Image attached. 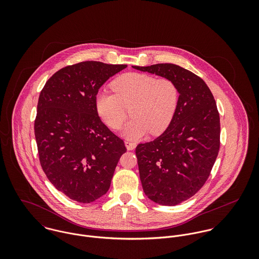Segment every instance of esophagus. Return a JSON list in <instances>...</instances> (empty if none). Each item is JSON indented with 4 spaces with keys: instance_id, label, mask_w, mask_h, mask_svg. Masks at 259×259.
Segmentation results:
<instances>
[{
    "instance_id": "obj_1",
    "label": "esophagus",
    "mask_w": 259,
    "mask_h": 259,
    "mask_svg": "<svg viewBox=\"0 0 259 259\" xmlns=\"http://www.w3.org/2000/svg\"><path fill=\"white\" fill-rule=\"evenodd\" d=\"M124 144H125V147L127 148V150H133V149H135L136 147H137L136 143H133L131 141H125Z\"/></svg>"
}]
</instances>
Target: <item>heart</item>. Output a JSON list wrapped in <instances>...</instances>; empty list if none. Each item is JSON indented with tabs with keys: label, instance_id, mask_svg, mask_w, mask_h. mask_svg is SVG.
<instances>
[{
	"label": "heart",
	"instance_id": "1",
	"mask_svg": "<svg viewBox=\"0 0 259 259\" xmlns=\"http://www.w3.org/2000/svg\"><path fill=\"white\" fill-rule=\"evenodd\" d=\"M111 89L102 90L96 96V110L102 120L111 130H119L131 109L132 119L123 135L138 140L148 132L162 133L170 123L180 102V90L168 77L127 73L116 77Z\"/></svg>",
	"mask_w": 259,
	"mask_h": 259
}]
</instances>
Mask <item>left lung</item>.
<instances>
[{"label": "left lung", "mask_w": 259, "mask_h": 259, "mask_svg": "<svg viewBox=\"0 0 259 259\" xmlns=\"http://www.w3.org/2000/svg\"><path fill=\"white\" fill-rule=\"evenodd\" d=\"M176 81L180 102L165 132L136 148L146 195L161 205H177L207 181L221 146L215 100L204 80L174 64L133 67Z\"/></svg>", "instance_id": "left-lung-1"}]
</instances>
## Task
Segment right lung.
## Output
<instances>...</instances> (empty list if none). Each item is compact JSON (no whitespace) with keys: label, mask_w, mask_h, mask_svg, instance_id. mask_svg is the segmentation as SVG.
<instances>
[{"label":"right lung","mask_w":259,"mask_h":259,"mask_svg":"<svg viewBox=\"0 0 259 259\" xmlns=\"http://www.w3.org/2000/svg\"><path fill=\"white\" fill-rule=\"evenodd\" d=\"M126 65L87 61L53 74L37 102L35 137L48 180L80 203L107 193L123 141L102 121L96 110L100 88Z\"/></svg>","instance_id":"1"}]
</instances>
